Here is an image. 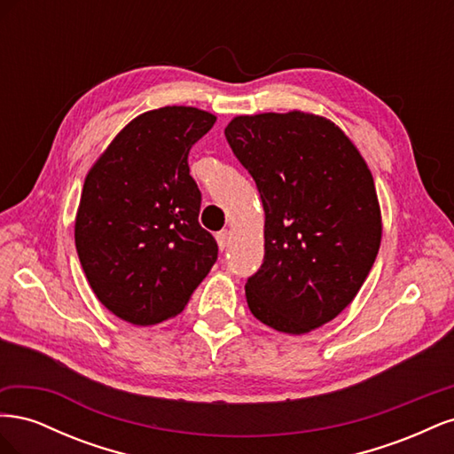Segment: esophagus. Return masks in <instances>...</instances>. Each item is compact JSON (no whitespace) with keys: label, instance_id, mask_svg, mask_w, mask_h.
I'll use <instances>...</instances> for the list:
<instances>
[{"label":"esophagus","instance_id":"esophagus-1","mask_svg":"<svg viewBox=\"0 0 454 454\" xmlns=\"http://www.w3.org/2000/svg\"><path fill=\"white\" fill-rule=\"evenodd\" d=\"M215 239H217V244H219V248L222 250H225L227 246H229V231L227 229H223V231H219L217 235H215Z\"/></svg>","mask_w":454,"mask_h":454}]
</instances>
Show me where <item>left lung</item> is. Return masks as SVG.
<instances>
[{"label":"left lung","instance_id":"8db88e82","mask_svg":"<svg viewBox=\"0 0 454 454\" xmlns=\"http://www.w3.org/2000/svg\"><path fill=\"white\" fill-rule=\"evenodd\" d=\"M225 138L265 210V259L246 282L252 314L290 335L332 322L379 254L382 219L367 162L333 121L297 109L239 115Z\"/></svg>","mask_w":454,"mask_h":454}]
</instances>
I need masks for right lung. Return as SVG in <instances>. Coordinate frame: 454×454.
Returning a JSON list of instances; mask_svg holds the SVG:
<instances>
[{
  "label": "right lung",
  "instance_id": "1",
  "mask_svg": "<svg viewBox=\"0 0 454 454\" xmlns=\"http://www.w3.org/2000/svg\"><path fill=\"white\" fill-rule=\"evenodd\" d=\"M215 115L187 106L132 119L85 177L75 248L100 303L134 325L180 314L217 259L199 223L200 191L189 149Z\"/></svg>",
  "mask_w": 454,
  "mask_h": 454
}]
</instances>
